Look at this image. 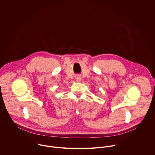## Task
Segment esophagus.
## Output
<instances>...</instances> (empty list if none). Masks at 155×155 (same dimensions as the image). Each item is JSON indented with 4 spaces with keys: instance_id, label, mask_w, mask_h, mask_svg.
Returning <instances> with one entry per match:
<instances>
[{
    "instance_id": "34e87169",
    "label": "esophagus",
    "mask_w": 155,
    "mask_h": 155,
    "mask_svg": "<svg viewBox=\"0 0 155 155\" xmlns=\"http://www.w3.org/2000/svg\"><path fill=\"white\" fill-rule=\"evenodd\" d=\"M75 79H76V81H81V77H77L76 78H75Z\"/></svg>"
}]
</instances>
